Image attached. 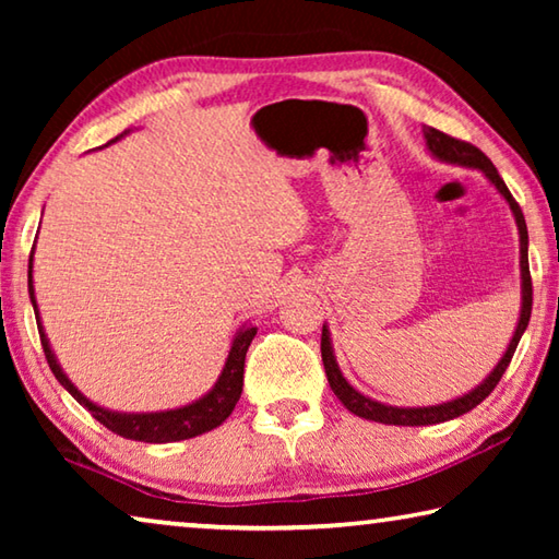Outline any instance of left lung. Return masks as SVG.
Masks as SVG:
<instances>
[{
    "instance_id": "obj_1",
    "label": "left lung",
    "mask_w": 559,
    "mask_h": 559,
    "mask_svg": "<svg viewBox=\"0 0 559 559\" xmlns=\"http://www.w3.org/2000/svg\"><path fill=\"white\" fill-rule=\"evenodd\" d=\"M424 140H427L429 155L441 159V163L471 167V169H478V173H484V177L498 189V194L503 197L510 206V212H513L518 236H520V318H518V325L513 330V337H510L503 357L498 359V365L488 372L484 382L473 386V390L466 394L453 396V400L441 402V404H429V406H394V404L377 402V400H372V396L357 392L355 386L345 380V374L340 372V365H337L335 349H333V340H330V328L323 325L320 353H323V365H325L330 390H333L337 400L345 404L347 412H353L355 416H362V419H370V421L394 424V427H431V424L456 419V416L471 412L473 406H478L480 402H484L486 396L496 390L500 377H503V372L508 370L520 337H523L525 328L530 323V310H533V281H530V266H527V226H525L523 212H520L518 202L513 200V194L508 192L503 177L498 175L493 163H490V159L480 153L478 147H473L471 143H463V140L451 138V135H447V132H441L437 128H424Z\"/></svg>"
}]
</instances>
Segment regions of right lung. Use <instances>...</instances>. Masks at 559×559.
<instances>
[{
	"mask_svg": "<svg viewBox=\"0 0 559 559\" xmlns=\"http://www.w3.org/2000/svg\"><path fill=\"white\" fill-rule=\"evenodd\" d=\"M128 132L130 130L120 132L116 140H110V143H118L122 135H128ZM32 271H34V251L29 259V298L34 306L36 325H39L44 355H46V359H49L51 372L56 380L61 382L63 390L69 392L81 406H86V409L93 414V419H98L103 427H108L112 433H118V437H122V439L145 441V443H173V441L200 437V433L212 431L219 427V424L229 419V414L234 412V406H236V402H239L241 390H243V359H246V349H249L251 340L259 330L257 325L246 323L236 330L231 347H229V355H226V362L222 367L219 380H216L212 390L202 394L200 400L189 402L185 406H175V409H165V412H116V409H108V406H100L93 400H88V396L69 380V374L61 370L59 359H56L53 349H51L49 337H46L39 306H36Z\"/></svg>",
	"mask_w": 559,
	"mask_h": 559,
	"instance_id": "add662e5",
	"label": "right lung"
}]
</instances>
